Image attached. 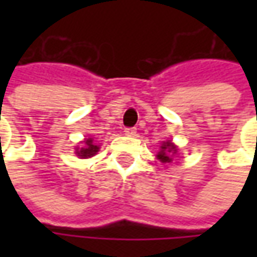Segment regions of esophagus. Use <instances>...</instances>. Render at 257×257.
Returning <instances> with one entry per match:
<instances>
[{"label": "esophagus", "instance_id": "34e87169", "mask_svg": "<svg viewBox=\"0 0 257 257\" xmlns=\"http://www.w3.org/2000/svg\"><path fill=\"white\" fill-rule=\"evenodd\" d=\"M124 134L133 137V136H136V128L134 127H127V128H124Z\"/></svg>", "mask_w": 257, "mask_h": 257}]
</instances>
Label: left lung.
Returning a JSON list of instances; mask_svg holds the SVG:
<instances>
[{"instance_id": "left-lung-1", "label": "left lung", "mask_w": 257, "mask_h": 257, "mask_svg": "<svg viewBox=\"0 0 257 257\" xmlns=\"http://www.w3.org/2000/svg\"><path fill=\"white\" fill-rule=\"evenodd\" d=\"M177 152V149H176V146L172 143V142H164L162 144V147H160V152L157 153V159L162 162V163H172L173 159L172 156Z\"/></svg>"}]
</instances>
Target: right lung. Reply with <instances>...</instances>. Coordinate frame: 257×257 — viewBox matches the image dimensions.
<instances>
[{
	"mask_svg": "<svg viewBox=\"0 0 257 257\" xmlns=\"http://www.w3.org/2000/svg\"><path fill=\"white\" fill-rule=\"evenodd\" d=\"M77 156L80 159H88V157H93L94 154H97V152L100 150V146H97V143H94L93 139H85L84 146L81 149H75Z\"/></svg>",
	"mask_w": 257,
	"mask_h": 257,
	"instance_id": "1",
	"label": "right lung"
}]
</instances>
